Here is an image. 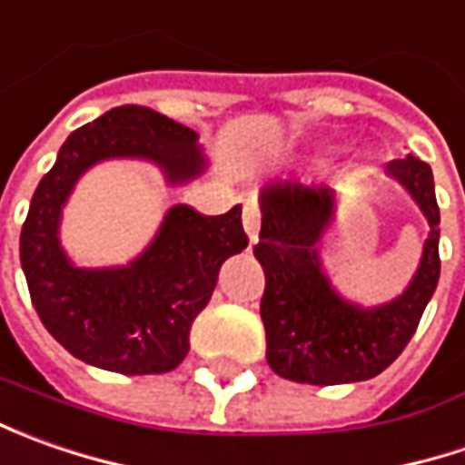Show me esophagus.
I'll use <instances>...</instances> for the list:
<instances>
[{
  "label": "esophagus",
  "mask_w": 465,
  "mask_h": 465,
  "mask_svg": "<svg viewBox=\"0 0 465 465\" xmlns=\"http://www.w3.org/2000/svg\"><path fill=\"white\" fill-rule=\"evenodd\" d=\"M242 227H245V232H248V238L251 242L259 241V230H261V209L256 202H245L242 204Z\"/></svg>",
  "instance_id": "obj_1"
}]
</instances>
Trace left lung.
Returning a JSON list of instances; mask_svg holds the SVG:
<instances>
[{
	"label": "left lung",
	"instance_id": "1",
	"mask_svg": "<svg viewBox=\"0 0 465 465\" xmlns=\"http://www.w3.org/2000/svg\"><path fill=\"white\" fill-rule=\"evenodd\" d=\"M421 206L430 238L417 274L393 302L362 311L331 290L318 241L333 214V191L300 181H272L261 191V232L253 248L263 266L261 321L269 367L295 383L370 381L391 365L414 331L440 279V209L432 170L417 157L388 163Z\"/></svg>",
	"mask_w": 465,
	"mask_h": 465
}]
</instances>
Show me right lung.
<instances>
[{
  "mask_svg": "<svg viewBox=\"0 0 465 465\" xmlns=\"http://www.w3.org/2000/svg\"><path fill=\"white\" fill-rule=\"evenodd\" d=\"M105 157H147L170 183L204 170L196 132L144 105H118L64 142L33 193L20 261L30 300L48 333L87 365L121 375H160L183 362L196 315L214 292L224 259L248 235L241 206L204 217L173 206L153 245L129 266L77 269L59 245V217L72 186Z\"/></svg>",
  "mask_w": 465,
  "mask_h": 465,
  "instance_id": "1",
  "label": "right lung"
}]
</instances>
